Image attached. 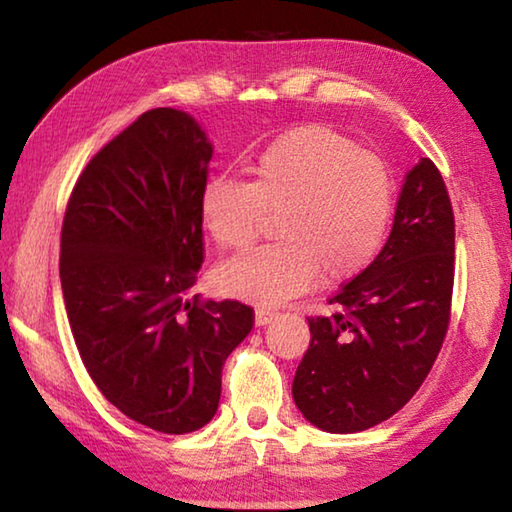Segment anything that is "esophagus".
I'll return each instance as SVG.
<instances>
[{"mask_svg":"<svg viewBox=\"0 0 512 512\" xmlns=\"http://www.w3.org/2000/svg\"><path fill=\"white\" fill-rule=\"evenodd\" d=\"M275 316H277L275 311H271V309H264V307H259V309H255V325H257V327H264V325L271 323V320H273Z\"/></svg>","mask_w":512,"mask_h":512,"instance_id":"obj_1","label":"esophagus"}]
</instances>
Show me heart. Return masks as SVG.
Returning <instances> with one entry per match:
<instances>
[{"label": "heart", "instance_id": "obj_1", "mask_svg": "<svg viewBox=\"0 0 512 512\" xmlns=\"http://www.w3.org/2000/svg\"><path fill=\"white\" fill-rule=\"evenodd\" d=\"M201 219L221 248H244L266 212L280 241L216 268L223 293L280 305L314 287L359 275L377 257L395 212V180L379 155L323 124L277 137L253 164V183L205 180Z\"/></svg>", "mask_w": 512, "mask_h": 512}]
</instances>
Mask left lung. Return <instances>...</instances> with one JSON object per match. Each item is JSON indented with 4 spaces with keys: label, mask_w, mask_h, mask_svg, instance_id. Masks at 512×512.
<instances>
[{
    "label": "left lung",
    "mask_w": 512,
    "mask_h": 512,
    "mask_svg": "<svg viewBox=\"0 0 512 512\" xmlns=\"http://www.w3.org/2000/svg\"><path fill=\"white\" fill-rule=\"evenodd\" d=\"M454 287V212L429 158L406 173L393 230L368 268L309 318L311 343L293 402L314 427L357 433L418 391L447 334Z\"/></svg>",
    "instance_id": "1"
}]
</instances>
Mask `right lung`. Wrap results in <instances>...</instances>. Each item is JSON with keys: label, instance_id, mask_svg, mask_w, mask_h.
<instances>
[{"label": "right lung", "instance_id": "1", "mask_svg": "<svg viewBox=\"0 0 512 512\" xmlns=\"http://www.w3.org/2000/svg\"><path fill=\"white\" fill-rule=\"evenodd\" d=\"M212 153L192 115L144 112L83 169L60 235V284L85 368L110 404L162 433L214 418L223 363L255 323L237 300L189 296Z\"/></svg>", "mask_w": 512, "mask_h": 512}]
</instances>
